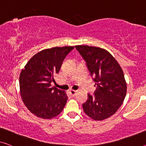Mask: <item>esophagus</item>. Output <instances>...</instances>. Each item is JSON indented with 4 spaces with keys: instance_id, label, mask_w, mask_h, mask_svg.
<instances>
[{
    "instance_id": "esophagus-1",
    "label": "esophagus",
    "mask_w": 146,
    "mask_h": 146,
    "mask_svg": "<svg viewBox=\"0 0 146 146\" xmlns=\"http://www.w3.org/2000/svg\"><path fill=\"white\" fill-rule=\"evenodd\" d=\"M69 94L71 96H75V95L76 94V92H77V91L75 90H70L69 91Z\"/></svg>"
}]
</instances>
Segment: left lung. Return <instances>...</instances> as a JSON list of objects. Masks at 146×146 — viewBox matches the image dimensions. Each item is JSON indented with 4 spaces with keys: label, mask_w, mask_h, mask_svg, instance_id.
<instances>
[{
    "label": "left lung",
    "mask_w": 146,
    "mask_h": 146,
    "mask_svg": "<svg viewBox=\"0 0 146 146\" xmlns=\"http://www.w3.org/2000/svg\"><path fill=\"white\" fill-rule=\"evenodd\" d=\"M85 60L96 87L94 95L88 94L82 104L85 113L95 121H102L115 114L127 94V83L118 62L105 49L87 45L75 46Z\"/></svg>",
    "instance_id": "obj_1"
}]
</instances>
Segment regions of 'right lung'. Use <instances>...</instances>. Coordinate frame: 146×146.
Returning <instances> with one entry per match:
<instances>
[{"label":"right lung","mask_w":146,"mask_h":146,"mask_svg":"<svg viewBox=\"0 0 146 146\" xmlns=\"http://www.w3.org/2000/svg\"><path fill=\"white\" fill-rule=\"evenodd\" d=\"M74 46L54 47L38 52L29 60L19 75L23 103L33 114L44 119L58 116L66 106L65 91L52 86L66 56Z\"/></svg>","instance_id":"obj_1"}]
</instances>
